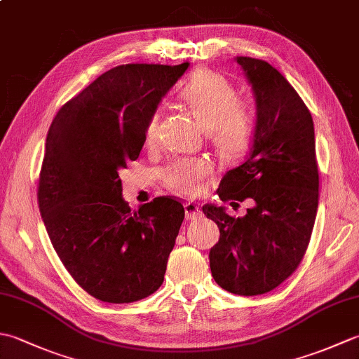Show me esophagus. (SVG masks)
Masks as SVG:
<instances>
[{"instance_id": "1", "label": "esophagus", "mask_w": 359, "mask_h": 359, "mask_svg": "<svg viewBox=\"0 0 359 359\" xmlns=\"http://www.w3.org/2000/svg\"><path fill=\"white\" fill-rule=\"evenodd\" d=\"M185 212L188 219H197L202 216V210H201V203L197 202H187L185 203Z\"/></svg>"}]
</instances>
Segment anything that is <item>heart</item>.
<instances>
[{
    "label": "heart",
    "instance_id": "heart-1",
    "mask_svg": "<svg viewBox=\"0 0 359 359\" xmlns=\"http://www.w3.org/2000/svg\"><path fill=\"white\" fill-rule=\"evenodd\" d=\"M238 89L222 74L211 69H197L177 98L191 111L199 125L210 131L220 154L239 158L251 149L257 133V114L250 102L239 100ZM158 112H152L143 131L144 143L156 140ZM212 174V163L207 158L182 157L165 168L163 179L168 187L184 196L199 194Z\"/></svg>",
    "mask_w": 359,
    "mask_h": 359
}]
</instances>
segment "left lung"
Wrapping results in <instances>:
<instances>
[{
    "instance_id": "left-lung-1",
    "label": "left lung",
    "mask_w": 359,
    "mask_h": 359,
    "mask_svg": "<svg viewBox=\"0 0 359 359\" xmlns=\"http://www.w3.org/2000/svg\"><path fill=\"white\" fill-rule=\"evenodd\" d=\"M256 100L257 133L245 162L220 180V201L251 197L255 207L231 217L203 205L219 226L210 251L211 274L224 290L256 296L280 285L301 264L318 211L319 174L313 118L278 69L264 60L236 57Z\"/></svg>"
}]
</instances>
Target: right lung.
<instances>
[{
  "mask_svg": "<svg viewBox=\"0 0 359 359\" xmlns=\"http://www.w3.org/2000/svg\"><path fill=\"white\" fill-rule=\"evenodd\" d=\"M188 66L112 67L62 106L46 137L44 226L75 282L103 302L143 299L163 282L184 205L163 196L131 211L118 171L139 158L147 120Z\"/></svg>",
  "mask_w": 359,
  "mask_h": 359,
  "instance_id": "add662e5",
  "label": "right lung"
}]
</instances>
